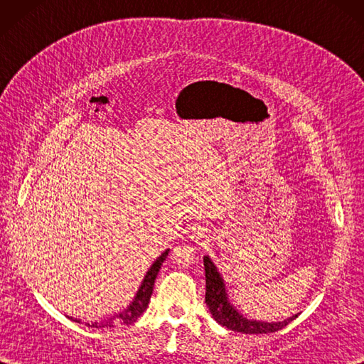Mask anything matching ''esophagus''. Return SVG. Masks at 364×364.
Wrapping results in <instances>:
<instances>
[{
  "label": "esophagus",
  "instance_id": "1",
  "mask_svg": "<svg viewBox=\"0 0 364 364\" xmlns=\"http://www.w3.org/2000/svg\"><path fill=\"white\" fill-rule=\"evenodd\" d=\"M191 239H192V241H194V242L200 244V242H205L206 239H208V236H206L203 228H197V230H194V233H192Z\"/></svg>",
  "mask_w": 364,
  "mask_h": 364
}]
</instances>
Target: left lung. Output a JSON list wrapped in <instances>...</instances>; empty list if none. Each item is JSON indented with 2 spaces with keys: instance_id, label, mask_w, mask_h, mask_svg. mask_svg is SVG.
Here are the masks:
<instances>
[{
  "instance_id": "8db88e82",
  "label": "left lung",
  "mask_w": 364,
  "mask_h": 364,
  "mask_svg": "<svg viewBox=\"0 0 364 364\" xmlns=\"http://www.w3.org/2000/svg\"><path fill=\"white\" fill-rule=\"evenodd\" d=\"M203 266H205V280H206V294L205 301L213 318L218 321L220 326L227 327L228 330L239 331V333H249V335H258V333H272L284 328L291 321L297 318V314L291 316V318L280 321V322H264V321H253L247 319L244 314L236 310V306L231 304L227 294V286L218 267L214 266L211 258L203 257Z\"/></svg>"
}]
</instances>
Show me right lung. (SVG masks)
I'll list each match as a JSON object with an SVG mask.
<instances>
[{
  "instance_id": "right-lung-1",
  "label": "right lung",
  "mask_w": 364,
  "mask_h": 364,
  "mask_svg": "<svg viewBox=\"0 0 364 364\" xmlns=\"http://www.w3.org/2000/svg\"><path fill=\"white\" fill-rule=\"evenodd\" d=\"M167 255H168V249L162 252L159 257L156 258V261H154L153 264L150 266V269L146 270V274L144 277L141 286H139L134 299L131 300V304L125 308V310L117 313V314H112V316H109V318H106L103 321H97V322H92V323L86 322V326L94 327V328H103V327L111 328V327H115V326H120V323H125V326L134 323L139 316H141L146 310V306H149V304H150L154 280H156V275L159 272L162 262H164V259L167 258ZM70 319L73 322L81 323V319H73V318H70Z\"/></svg>"
}]
</instances>
